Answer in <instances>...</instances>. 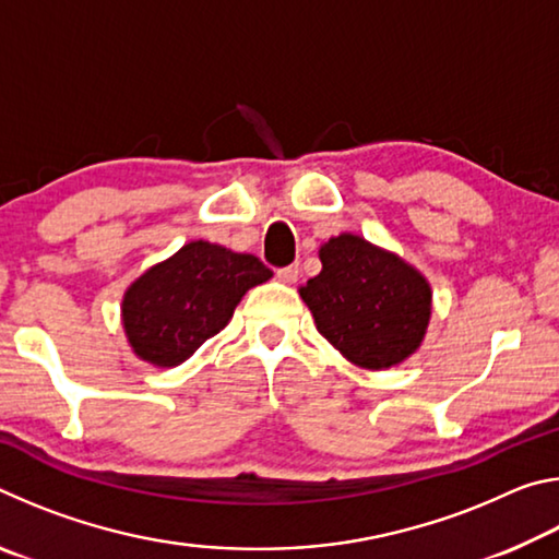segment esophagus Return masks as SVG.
Masks as SVG:
<instances>
[{
    "instance_id": "34e87169",
    "label": "esophagus",
    "mask_w": 559,
    "mask_h": 559,
    "mask_svg": "<svg viewBox=\"0 0 559 559\" xmlns=\"http://www.w3.org/2000/svg\"><path fill=\"white\" fill-rule=\"evenodd\" d=\"M298 266H286V269H278L276 271V276H278V281H283V283H296L298 281Z\"/></svg>"
}]
</instances>
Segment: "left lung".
<instances>
[{"label": "left lung", "instance_id": "obj_1", "mask_svg": "<svg viewBox=\"0 0 559 559\" xmlns=\"http://www.w3.org/2000/svg\"><path fill=\"white\" fill-rule=\"evenodd\" d=\"M318 257L323 271L298 288L318 333L365 370H386L414 355L431 318L429 281L355 234L333 236Z\"/></svg>", "mask_w": 559, "mask_h": 559}]
</instances>
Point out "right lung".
Returning <instances> with one entry per match:
<instances>
[{
	"label": "right lung",
	"instance_id": "add662e5",
	"mask_svg": "<svg viewBox=\"0 0 559 559\" xmlns=\"http://www.w3.org/2000/svg\"><path fill=\"white\" fill-rule=\"evenodd\" d=\"M273 273L251 253L189 241L145 271L122 298V328L140 359L177 367L226 328L243 293Z\"/></svg>",
	"mask_w": 559,
	"mask_h": 559
}]
</instances>
